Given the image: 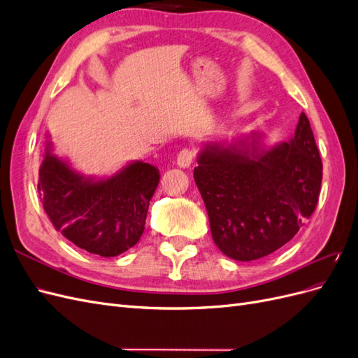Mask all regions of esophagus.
Wrapping results in <instances>:
<instances>
[{"label":"esophagus","instance_id":"esophagus-1","mask_svg":"<svg viewBox=\"0 0 358 358\" xmlns=\"http://www.w3.org/2000/svg\"><path fill=\"white\" fill-rule=\"evenodd\" d=\"M192 161H194V150L189 149V148L182 149L180 152L178 154V166L182 167V169L191 167Z\"/></svg>","mask_w":358,"mask_h":358}]
</instances>
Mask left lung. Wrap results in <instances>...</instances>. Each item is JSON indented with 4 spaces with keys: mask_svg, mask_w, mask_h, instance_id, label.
Returning a JSON list of instances; mask_svg holds the SVG:
<instances>
[{
    "mask_svg": "<svg viewBox=\"0 0 358 358\" xmlns=\"http://www.w3.org/2000/svg\"><path fill=\"white\" fill-rule=\"evenodd\" d=\"M194 180L221 252L252 262L275 252L297 234L318 203L322 162L309 119L299 117L288 142L266 148L251 133L200 150Z\"/></svg>",
    "mask_w": 358,
    "mask_h": 358,
    "instance_id": "1",
    "label": "left lung"
}]
</instances>
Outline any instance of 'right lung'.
<instances>
[{
  "instance_id": "right-lung-1",
  "label": "right lung",
  "mask_w": 358,
  "mask_h": 358,
  "mask_svg": "<svg viewBox=\"0 0 358 358\" xmlns=\"http://www.w3.org/2000/svg\"><path fill=\"white\" fill-rule=\"evenodd\" d=\"M158 182V169L143 161L129 162L110 178H86L48 143L37 188L55 230L91 254L116 257L142 237Z\"/></svg>"
}]
</instances>
